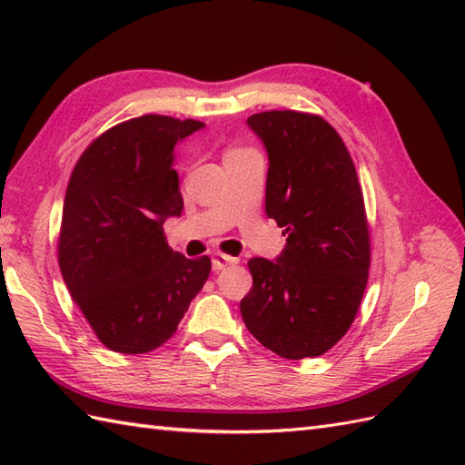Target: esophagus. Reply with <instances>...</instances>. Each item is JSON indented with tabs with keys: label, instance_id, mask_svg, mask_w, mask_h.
<instances>
[{
	"label": "esophagus",
	"instance_id": "34e87169",
	"mask_svg": "<svg viewBox=\"0 0 465 465\" xmlns=\"http://www.w3.org/2000/svg\"><path fill=\"white\" fill-rule=\"evenodd\" d=\"M238 262H240L238 258H232V255H225V253H220V252L213 253V258H212V265H213L215 272H220V270L227 268V265H233Z\"/></svg>",
	"mask_w": 465,
	"mask_h": 465
}]
</instances>
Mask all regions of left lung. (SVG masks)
<instances>
[{
    "label": "left lung",
    "instance_id": "8db88e82",
    "mask_svg": "<svg viewBox=\"0 0 465 465\" xmlns=\"http://www.w3.org/2000/svg\"><path fill=\"white\" fill-rule=\"evenodd\" d=\"M268 152L265 213L288 235L275 262L252 258L240 302L245 328L285 360L315 358L350 330L368 283L363 193L340 134L320 115L248 117Z\"/></svg>",
    "mask_w": 465,
    "mask_h": 465
}]
</instances>
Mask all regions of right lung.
<instances>
[{"mask_svg":"<svg viewBox=\"0 0 465 465\" xmlns=\"http://www.w3.org/2000/svg\"><path fill=\"white\" fill-rule=\"evenodd\" d=\"M202 127L170 115L134 117L87 145L69 177L59 270L112 351L160 348L210 275L207 255L187 260L163 235V222L183 210L175 145Z\"/></svg>","mask_w":465,"mask_h":465,"instance_id":"add662e5","label":"right lung"}]
</instances>
